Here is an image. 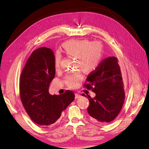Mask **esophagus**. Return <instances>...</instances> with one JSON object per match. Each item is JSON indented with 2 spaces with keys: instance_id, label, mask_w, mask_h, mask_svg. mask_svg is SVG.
<instances>
[{
  "instance_id": "34e87169",
  "label": "esophagus",
  "mask_w": 149,
  "mask_h": 149,
  "mask_svg": "<svg viewBox=\"0 0 149 149\" xmlns=\"http://www.w3.org/2000/svg\"><path fill=\"white\" fill-rule=\"evenodd\" d=\"M81 97V95L79 94H78V93H76L75 94V99H78V98H79Z\"/></svg>"
}]
</instances>
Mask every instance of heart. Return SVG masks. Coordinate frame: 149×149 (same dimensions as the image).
I'll return each instance as SVG.
<instances>
[{
	"mask_svg": "<svg viewBox=\"0 0 149 149\" xmlns=\"http://www.w3.org/2000/svg\"><path fill=\"white\" fill-rule=\"evenodd\" d=\"M63 50L65 54L76 58V66L85 72H91L99 64L103 52V47L100 42H91L87 40H71L65 42L63 45ZM61 55L57 54L55 64L56 68L59 67ZM80 73H76L66 77L67 85L73 87L82 79Z\"/></svg>",
	"mask_w": 149,
	"mask_h": 149,
	"instance_id": "1",
	"label": "heart"
}]
</instances>
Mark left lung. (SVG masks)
<instances>
[{
  "instance_id": "1",
  "label": "left lung",
  "mask_w": 149,
  "mask_h": 149,
  "mask_svg": "<svg viewBox=\"0 0 149 149\" xmlns=\"http://www.w3.org/2000/svg\"><path fill=\"white\" fill-rule=\"evenodd\" d=\"M85 86L95 93L89 99L87 108L92 120L100 123H109L118 115L124 103L125 94L121 73L115 56L103 59L94 71L86 77ZM82 96L87 97L85 94ZM88 98V97H87Z\"/></svg>"
}]
</instances>
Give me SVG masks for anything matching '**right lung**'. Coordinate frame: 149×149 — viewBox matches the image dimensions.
I'll use <instances>...</instances> for the list:
<instances>
[{"mask_svg": "<svg viewBox=\"0 0 149 149\" xmlns=\"http://www.w3.org/2000/svg\"><path fill=\"white\" fill-rule=\"evenodd\" d=\"M55 74L54 52L43 47L32 52L20 76L22 104L30 118L39 125L55 123L74 99V94L70 90L58 95L49 94L50 84Z\"/></svg>", "mask_w": 149, "mask_h": 149, "instance_id": "right-lung-1", "label": "right lung"}]
</instances>
